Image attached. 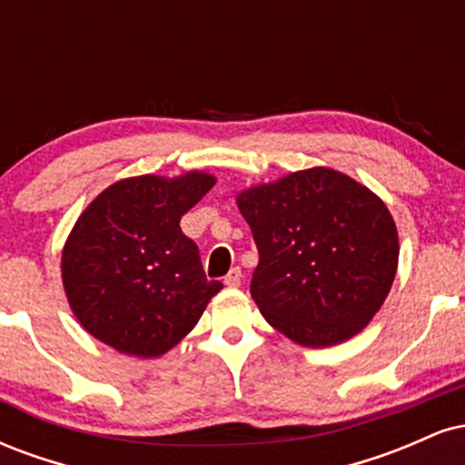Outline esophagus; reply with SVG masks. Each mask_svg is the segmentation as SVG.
<instances>
[{"instance_id":"esophagus-1","label":"esophagus","mask_w":465,"mask_h":465,"mask_svg":"<svg viewBox=\"0 0 465 465\" xmlns=\"http://www.w3.org/2000/svg\"><path fill=\"white\" fill-rule=\"evenodd\" d=\"M223 282H225V286H229V288H238L240 282H242V271H240V266H233Z\"/></svg>"}]
</instances>
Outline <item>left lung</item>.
<instances>
[{
	"mask_svg": "<svg viewBox=\"0 0 465 465\" xmlns=\"http://www.w3.org/2000/svg\"><path fill=\"white\" fill-rule=\"evenodd\" d=\"M260 262L251 297L295 343L328 348L359 334L391 291L398 229L387 205L332 168L240 192Z\"/></svg>",
	"mask_w": 465,
	"mask_h": 465,
	"instance_id": "left-lung-1",
	"label": "left lung"
}]
</instances>
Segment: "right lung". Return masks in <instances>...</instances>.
I'll return each instance as SVG.
<instances>
[{"mask_svg":"<svg viewBox=\"0 0 465 465\" xmlns=\"http://www.w3.org/2000/svg\"><path fill=\"white\" fill-rule=\"evenodd\" d=\"M216 179L207 173L122 179L100 192L67 236L61 275L69 308L103 343L157 359L199 323L221 282L179 221Z\"/></svg>","mask_w":465,"mask_h":465,"instance_id":"add662e5","label":"right lung"}]
</instances>
